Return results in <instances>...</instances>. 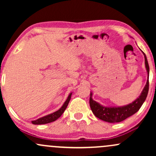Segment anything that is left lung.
I'll list each match as a JSON object with an SVG mask.
<instances>
[{
	"instance_id": "1",
	"label": "left lung",
	"mask_w": 156,
	"mask_h": 156,
	"mask_svg": "<svg viewBox=\"0 0 156 156\" xmlns=\"http://www.w3.org/2000/svg\"><path fill=\"white\" fill-rule=\"evenodd\" d=\"M144 55V62H145V67L147 75L149 76L150 68L148 64L147 59L146 55ZM149 90V78L147 80V83L144 87V89L141 92L140 96L134 101L132 103L124 105L120 107H105L97 103L96 101H93L92 94L90 93V98H89V104L90 108L92 109L93 114L96 117L99 118L100 119L108 122H119L125 120L128 117H130L133 114L136 113L141 106L142 105L144 102L145 101L147 96Z\"/></svg>"
}]
</instances>
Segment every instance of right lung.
Returning a JSON list of instances; mask_svg holds the SVG:
<instances>
[{
    "label": "right lung",
    "mask_w": 156,
    "mask_h": 156,
    "mask_svg": "<svg viewBox=\"0 0 156 156\" xmlns=\"http://www.w3.org/2000/svg\"><path fill=\"white\" fill-rule=\"evenodd\" d=\"M71 95H72V93L69 94V95L68 96L67 101L64 102L63 105H62V106L61 107L58 111H56L55 112H53V114H48V115L44 116L43 117L39 118V119H37V120L32 121V123L34 125H42V124H46V123L52 122H54L58 118H59L61 116H62V114H63L64 111H65V109L67 108L68 103H69V101H70Z\"/></svg>",
    "instance_id": "obj_1"
}]
</instances>
